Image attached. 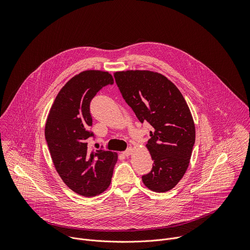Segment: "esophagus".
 <instances>
[{
    "instance_id": "esophagus-1",
    "label": "esophagus",
    "mask_w": 250,
    "mask_h": 250,
    "mask_svg": "<svg viewBox=\"0 0 250 250\" xmlns=\"http://www.w3.org/2000/svg\"><path fill=\"white\" fill-rule=\"evenodd\" d=\"M131 153H132V148H131V147H128L127 149H125V150L123 152V154H124L125 156H129Z\"/></svg>"
}]
</instances>
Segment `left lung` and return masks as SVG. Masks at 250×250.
I'll return each instance as SVG.
<instances>
[{
  "label": "left lung",
  "instance_id": "8db88e82",
  "mask_svg": "<svg viewBox=\"0 0 250 250\" xmlns=\"http://www.w3.org/2000/svg\"><path fill=\"white\" fill-rule=\"evenodd\" d=\"M114 77L138 121L152 126L146 147L153 166L142 181L154 192H167L182 179L192 155L196 132L189 106L178 88L159 73L130 70Z\"/></svg>",
  "mask_w": 250,
  "mask_h": 250
}]
</instances>
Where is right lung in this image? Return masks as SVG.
<instances>
[{"label": "right lung", "mask_w": 250, "mask_h": 250, "mask_svg": "<svg viewBox=\"0 0 250 250\" xmlns=\"http://www.w3.org/2000/svg\"><path fill=\"white\" fill-rule=\"evenodd\" d=\"M113 84L112 75L104 71L81 72L60 90L46 121L45 139L56 171L81 196H97L112 181L117 153L91 150L89 140L95 139L91 101L103 87Z\"/></svg>", "instance_id": "add662e5"}]
</instances>
